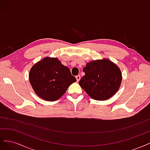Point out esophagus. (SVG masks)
Returning a JSON list of instances; mask_svg holds the SVG:
<instances>
[{"label":"esophagus","instance_id":"esophagus-1","mask_svg":"<svg viewBox=\"0 0 150 150\" xmlns=\"http://www.w3.org/2000/svg\"><path fill=\"white\" fill-rule=\"evenodd\" d=\"M76 79H77V82H78V81L80 80V79H81V76L80 75H78V76H76Z\"/></svg>","mask_w":150,"mask_h":150}]
</instances>
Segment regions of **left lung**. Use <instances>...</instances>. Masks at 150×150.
Here are the masks:
<instances>
[{
    "mask_svg": "<svg viewBox=\"0 0 150 150\" xmlns=\"http://www.w3.org/2000/svg\"><path fill=\"white\" fill-rule=\"evenodd\" d=\"M83 72L85 75L80 79L79 84L95 100L110 99L121 86L122 73L120 67L108 59L88 62Z\"/></svg>",
    "mask_w": 150,
    "mask_h": 150,
    "instance_id": "8db88e82",
    "label": "left lung"
}]
</instances>
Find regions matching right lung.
<instances>
[{
	"label": "right lung",
	"mask_w": 150,
	"mask_h": 150,
	"mask_svg": "<svg viewBox=\"0 0 150 150\" xmlns=\"http://www.w3.org/2000/svg\"><path fill=\"white\" fill-rule=\"evenodd\" d=\"M29 78L35 93L47 101L57 100L76 81L69 68L57 57H50L36 62L31 67Z\"/></svg>",
	"instance_id": "obj_1"
}]
</instances>
